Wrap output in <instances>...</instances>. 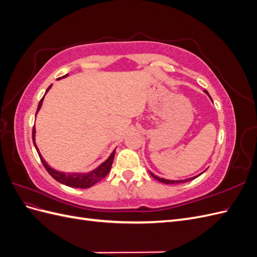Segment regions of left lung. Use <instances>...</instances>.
Instances as JSON below:
<instances>
[{
  "label": "left lung",
  "instance_id": "obj_1",
  "mask_svg": "<svg viewBox=\"0 0 257 257\" xmlns=\"http://www.w3.org/2000/svg\"><path fill=\"white\" fill-rule=\"evenodd\" d=\"M205 93L206 94L210 97V99L212 100V98H211V96L209 95V93L207 92V91H205ZM212 103H213V100H212ZM206 172V170H204L203 173H200L199 175H197V176H194V177H191V178H188V179H182V180H168V179H164V178H160V177H158L157 175H154L153 173H151L150 170H149V174L155 179V180H158V181H160V182H162V183H165V184H177V183H183V182H188V181H191V180H193V179H195V178H197V177H199L201 174H204Z\"/></svg>",
  "mask_w": 257,
  "mask_h": 257
}]
</instances>
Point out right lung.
Listing matches in <instances>:
<instances>
[{
    "label": "right lung",
    "instance_id": "right-lung-1",
    "mask_svg": "<svg viewBox=\"0 0 257 257\" xmlns=\"http://www.w3.org/2000/svg\"><path fill=\"white\" fill-rule=\"evenodd\" d=\"M68 76V74H66L65 76L63 77H60V78H58V80L62 79V78H66V77ZM51 88L50 87L47 89V91H46V93H47ZM45 93V95H46ZM45 95L43 96V98L41 99L40 104H38V107H37V111H36V114L37 112L40 111L41 107L43 105V100H44V97ZM35 133H36V130H35V125L33 127V134H32V138H33V144L35 146V149L38 153V155H40L41 158V161L43 163V165L45 166V168L47 169V172L49 173V175L53 178L56 179V180L62 184L64 185H67V186H71V188H78V189H88L90 188V186L94 185L95 183H97L98 181L102 180L103 178H105L107 176V174L109 173V170L111 168V165H112V162H113V158H114V152H115V149L111 152V154L108 157V159L103 162L102 164L98 165L96 168L92 169L91 172H88V173H64V172H59V170H56L54 168H52L51 166L48 165V163L46 162L44 160V158L42 157V154L40 152V150H38V148L36 146V142H35Z\"/></svg>",
    "mask_w": 257,
    "mask_h": 257
}]
</instances>
